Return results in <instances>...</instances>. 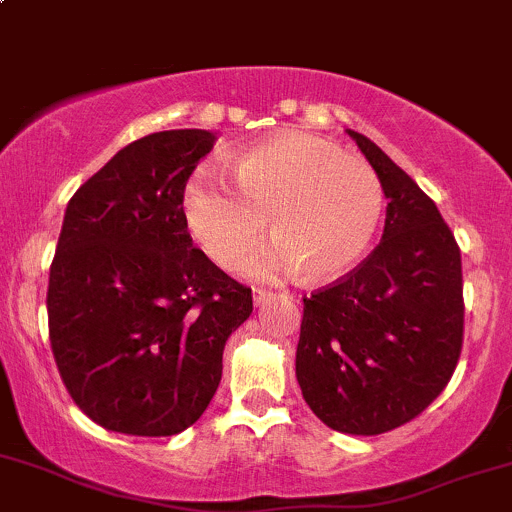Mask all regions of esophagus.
<instances>
[{"mask_svg": "<svg viewBox=\"0 0 512 512\" xmlns=\"http://www.w3.org/2000/svg\"><path fill=\"white\" fill-rule=\"evenodd\" d=\"M272 291H267V289H252V301H255V306H262V303H265L267 299H272Z\"/></svg>", "mask_w": 512, "mask_h": 512, "instance_id": "obj_1", "label": "esophagus"}]
</instances>
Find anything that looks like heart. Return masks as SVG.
Segmentation results:
<instances>
[{"instance_id": "b5f03b06", "label": "heart", "mask_w": 512, "mask_h": 512, "mask_svg": "<svg viewBox=\"0 0 512 512\" xmlns=\"http://www.w3.org/2000/svg\"><path fill=\"white\" fill-rule=\"evenodd\" d=\"M189 233L216 265L235 267L265 230L277 240L247 262L255 277L299 269L306 282L350 272L372 245L384 187L362 157L311 133L250 145L216 170H199L182 194Z\"/></svg>"}]
</instances>
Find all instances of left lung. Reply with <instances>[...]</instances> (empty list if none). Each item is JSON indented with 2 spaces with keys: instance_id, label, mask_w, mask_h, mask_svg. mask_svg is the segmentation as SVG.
Wrapping results in <instances>:
<instances>
[{
  "instance_id": "8db88e82",
  "label": "left lung",
  "mask_w": 512,
  "mask_h": 512,
  "mask_svg": "<svg viewBox=\"0 0 512 512\" xmlns=\"http://www.w3.org/2000/svg\"><path fill=\"white\" fill-rule=\"evenodd\" d=\"M386 204L381 243L345 279L303 299L296 379L328 428L381 435L440 396L462 352V255L435 201L362 133Z\"/></svg>"
}]
</instances>
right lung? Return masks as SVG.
I'll use <instances>...</instances> for the list:
<instances>
[{"label":"right lung","mask_w":512,"mask_h":512,"mask_svg":"<svg viewBox=\"0 0 512 512\" xmlns=\"http://www.w3.org/2000/svg\"><path fill=\"white\" fill-rule=\"evenodd\" d=\"M216 136L201 128L133 140L65 209L48 279V330L65 389L111 432L167 437L201 418L223 347L252 291L194 247L189 174Z\"/></svg>","instance_id":"1"}]
</instances>
